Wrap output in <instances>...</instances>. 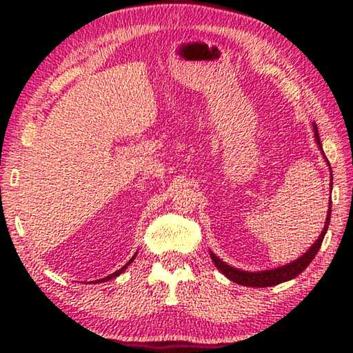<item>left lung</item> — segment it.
I'll use <instances>...</instances> for the list:
<instances>
[{"label": "left lung", "instance_id": "8db88e82", "mask_svg": "<svg viewBox=\"0 0 353 353\" xmlns=\"http://www.w3.org/2000/svg\"><path fill=\"white\" fill-rule=\"evenodd\" d=\"M313 129H314V139H316V141H318L319 149L322 151L318 129H316V126H313ZM322 154H324V151H322ZM327 163H328V160H327ZM328 166H330V163H328ZM330 174H332V172H330ZM332 181H333V177L330 179V190H332V185H333ZM330 214H332V201H330V204H328V212H327V219H325L324 229H322L319 238L314 241L313 246L310 248L302 256H299L297 260L291 261L285 266L276 268V270H266V271H256V272L241 271V270H236V268H234V266L227 265L225 261L218 259V256L214 255L213 252H210V256H212V260L214 263V266H216L218 270L223 272L227 279H230L232 282H235L238 285L254 286V288H266V286H274V285L288 282V280L297 277L299 274L305 270V268L310 265V263H312V260L316 256V254L319 252L322 240H324V236L327 234V229H328V224H330Z\"/></svg>", "mask_w": 353, "mask_h": 353}]
</instances>
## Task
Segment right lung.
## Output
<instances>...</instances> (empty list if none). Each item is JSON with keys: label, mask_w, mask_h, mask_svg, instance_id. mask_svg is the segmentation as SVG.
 Instances as JSON below:
<instances>
[{"label": "right lung", "mask_w": 353, "mask_h": 353, "mask_svg": "<svg viewBox=\"0 0 353 353\" xmlns=\"http://www.w3.org/2000/svg\"><path fill=\"white\" fill-rule=\"evenodd\" d=\"M137 255V254H135ZM135 255L132 256V259H130L129 260V263H126V265H124L123 268H121V270H118V271H115V272H113V274H110V276H107V277H104V279H99V280H97V283L98 282H105V280H110V279H113V277H117V276H119V274H121L124 270H126V268L130 265V263H132L134 261V259H135Z\"/></svg>", "instance_id": "add662e5"}]
</instances>
